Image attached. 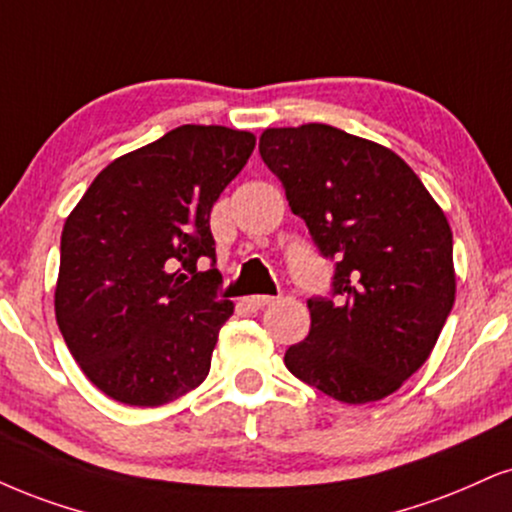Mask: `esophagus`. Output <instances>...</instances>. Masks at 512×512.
<instances>
[{
    "label": "esophagus",
    "mask_w": 512,
    "mask_h": 512,
    "mask_svg": "<svg viewBox=\"0 0 512 512\" xmlns=\"http://www.w3.org/2000/svg\"><path fill=\"white\" fill-rule=\"evenodd\" d=\"M275 301V296H268V294H256V296H246L244 299V306L249 308V311H261V308L270 306Z\"/></svg>",
    "instance_id": "34e87169"
}]
</instances>
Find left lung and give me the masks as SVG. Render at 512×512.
I'll list each match as a JSON object with an SVG mask.
<instances>
[{
  "label": "left lung",
  "mask_w": 512,
  "mask_h": 512,
  "mask_svg": "<svg viewBox=\"0 0 512 512\" xmlns=\"http://www.w3.org/2000/svg\"><path fill=\"white\" fill-rule=\"evenodd\" d=\"M258 151L337 261L332 296L308 299L311 332L285 365L353 406L394 394L430 358L456 301L444 211L401 156L332 125L268 128Z\"/></svg>",
  "instance_id": "8db88e82"
}]
</instances>
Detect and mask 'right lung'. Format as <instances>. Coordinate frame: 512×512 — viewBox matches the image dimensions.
<instances>
[{
  "mask_svg": "<svg viewBox=\"0 0 512 512\" xmlns=\"http://www.w3.org/2000/svg\"><path fill=\"white\" fill-rule=\"evenodd\" d=\"M254 147L246 130L180 125L111 161L66 218L56 323L113 401L163 406L206 380L235 311L218 294L208 220ZM204 257L212 268L199 271Z\"/></svg>",
  "mask_w": 512,
  "mask_h": 512,
  "instance_id": "add662e5",
  "label": "right lung"
}]
</instances>
